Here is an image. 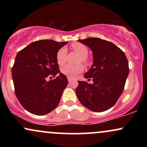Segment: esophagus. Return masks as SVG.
I'll list each match as a JSON object with an SVG mask.
<instances>
[{
	"instance_id": "esophagus-1",
	"label": "esophagus",
	"mask_w": 147,
	"mask_h": 147,
	"mask_svg": "<svg viewBox=\"0 0 147 147\" xmlns=\"http://www.w3.org/2000/svg\"><path fill=\"white\" fill-rule=\"evenodd\" d=\"M68 82H72V81L74 80V79H72V78H71V77H68Z\"/></svg>"
}]
</instances>
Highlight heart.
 Wrapping results in <instances>:
<instances>
[{
  "mask_svg": "<svg viewBox=\"0 0 147 147\" xmlns=\"http://www.w3.org/2000/svg\"><path fill=\"white\" fill-rule=\"evenodd\" d=\"M72 48L76 52L80 55L79 58V62H83L85 64H88L89 59L87 55L88 52L87 47L85 45L82 44L81 43H75L72 44ZM67 49L65 47L60 48L57 53V63L59 65H63L66 60L67 55ZM84 70V65L82 64L79 63L73 65V64H66L63 65L61 69V71L65 75L68 76L70 77H75L80 72H83Z\"/></svg>",
  "mask_w": 147,
  "mask_h": 147,
  "instance_id": "1",
  "label": "heart"
}]
</instances>
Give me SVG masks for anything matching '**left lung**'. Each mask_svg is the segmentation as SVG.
<instances>
[{
  "mask_svg": "<svg viewBox=\"0 0 147 147\" xmlns=\"http://www.w3.org/2000/svg\"><path fill=\"white\" fill-rule=\"evenodd\" d=\"M91 49L93 63L84 74L88 84L78 81L76 95L84 106L94 112L109 110L116 104L124 91L129 72V61L124 52L110 41L99 38L79 39Z\"/></svg>",
  "mask_w": 147,
  "mask_h": 147,
  "instance_id": "1",
  "label": "left lung"
}]
</instances>
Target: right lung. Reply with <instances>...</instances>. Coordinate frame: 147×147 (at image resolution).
Listing matches in <instances>:
<instances>
[{"instance_id":"1","label":"right lung","mask_w":147,"mask_h":147,"mask_svg":"<svg viewBox=\"0 0 147 147\" xmlns=\"http://www.w3.org/2000/svg\"><path fill=\"white\" fill-rule=\"evenodd\" d=\"M67 43L40 40L16 55L11 68L15 94L28 112L44 115L58 106L68 82L66 76L59 72L57 53ZM50 76L55 78L48 82L46 79Z\"/></svg>"}]
</instances>
